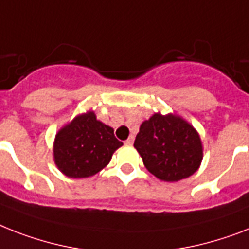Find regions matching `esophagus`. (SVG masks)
<instances>
[{"label": "esophagus", "instance_id": "1", "mask_svg": "<svg viewBox=\"0 0 249 249\" xmlns=\"http://www.w3.org/2000/svg\"><path fill=\"white\" fill-rule=\"evenodd\" d=\"M133 143H134V137H133V135H130V137H129V138L126 139V141H125V144H126V145H131V144H133Z\"/></svg>", "mask_w": 249, "mask_h": 249}]
</instances>
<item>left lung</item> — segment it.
I'll use <instances>...</instances> for the list:
<instances>
[{"label": "left lung", "instance_id": "obj_1", "mask_svg": "<svg viewBox=\"0 0 249 249\" xmlns=\"http://www.w3.org/2000/svg\"><path fill=\"white\" fill-rule=\"evenodd\" d=\"M145 169L163 181H179L199 169L203 145L191 123L177 114H155L144 120L135 137Z\"/></svg>", "mask_w": 249, "mask_h": 249}]
</instances>
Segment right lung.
I'll return each mask as SVG.
<instances>
[{
	"instance_id": "1",
	"label": "right lung",
	"mask_w": 249,
	"mask_h": 249,
	"mask_svg": "<svg viewBox=\"0 0 249 249\" xmlns=\"http://www.w3.org/2000/svg\"><path fill=\"white\" fill-rule=\"evenodd\" d=\"M123 142L114 135V129L97 120L94 111L76 115L56 133L53 161L69 178H89L108 165Z\"/></svg>"
}]
</instances>
